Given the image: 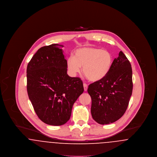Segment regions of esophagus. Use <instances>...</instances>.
I'll return each mask as SVG.
<instances>
[{"mask_svg":"<svg viewBox=\"0 0 157 157\" xmlns=\"http://www.w3.org/2000/svg\"><path fill=\"white\" fill-rule=\"evenodd\" d=\"M83 88H84V90L85 91H86L87 90H88V85L86 84V83H83Z\"/></svg>","mask_w":157,"mask_h":157,"instance_id":"obj_1","label":"esophagus"}]
</instances>
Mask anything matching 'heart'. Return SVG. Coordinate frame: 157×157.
I'll use <instances>...</instances> for the list:
<instances>
[{
	"label": "heart",
	"mask_w": 157,
	"mask_h": 157,
	"mask_svg": "<svg viewBox=\"0 0 157 157\" xmlns=\"http://www.w3.org/2000/svg\"><path fill=\"white\" fill-rule=\"evenodd\" d=\"M113 58L108 51L96 48H82L77 49L74 57L67 59V67L71 74L76 75L82 67V72L91 82L104 79L109 72Z\"/></svg>",
	"instance_id": "heart-1"
}]
</instances>
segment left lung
<instances>
[{"instance_id": "obj_1", "label": "left lung", "mask_w": 157, "mask_h": 157, "mask_svg": "<svg viewBox=\"0 0 157 157\" xmlns=\"http://www.w3.org/2000/svg\"><path fill=\"white\" fill-rule=\"evenodd\" d=\"M132 88L131 65L124 53L120 51L108 74L88 86L93 119L102 125L119 120L127 110Z\"/></svg>"}]
</instances>
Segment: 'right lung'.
I'll use <instances>...</instances> for the list:
<instances>
[{
    "instance_id": "1",
    "label": "right lung",
    "mask_w": 157,
    "mask_h": 157,
    "mask_svg": "<svg viewBox=\"0 0 157 157\" xmlns=\"http://www.w3.org/2000/svg\"><path fill=\"white\" fill-rule=\"evenodd\" d=\"M63 45L40 48L29 62L27 91L39 118L59 126L70 119L73 105L83 92L82 80L67 74Z\"/></svg>"
}]
</instances>
